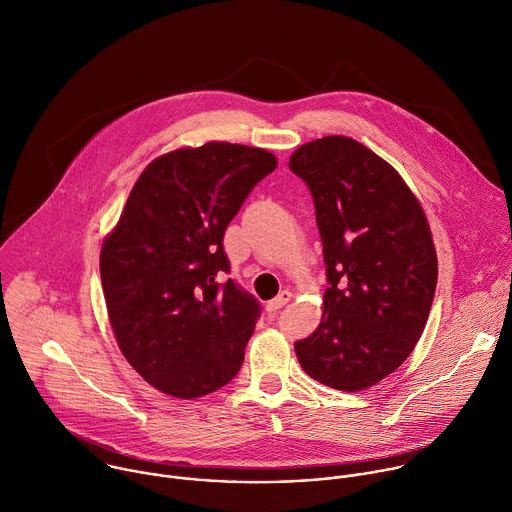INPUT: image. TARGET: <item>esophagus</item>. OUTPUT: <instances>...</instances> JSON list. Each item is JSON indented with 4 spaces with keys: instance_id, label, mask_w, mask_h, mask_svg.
Returning a JSON list of instances; mask_svg holds the SVG:
<instances>
[{
    "instance_id": "34e87169",
    "label": "esophagus",
    "mask_w": 512,
    "mask_h": 512,
    "mask_svg": "<svg viewBox=\"0 0 512 512\" xmlns=\"http://www.w3.org/2000/svg\"><path fill=\"white\" fill-rule=\"evenodd\" d=\"M289 301H291V293H289V291H281L273 301H269L267 309H269V311H279V309L285 307Z\"/></svg>"
}]
</instances>
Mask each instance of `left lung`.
I'll list each match as a JSON object with an SVG mask.
<instances>
[{"label":"left lung","instance_id":"1","mask_svg":"<svg viewBox=\"0 0 512 512\" xmlns=\"http://www.w3.org/2000/svg\"><path fill=\"white\" fill-rule=\"evenodd\" d=\"M289 169L313 195L329 283L297 359L331 389H367L403 365L427 325L439 275L427 217L401 175L351 137L305 143Z\"/></svg>","mask_w":512,"mask_h":512}]
</instances>
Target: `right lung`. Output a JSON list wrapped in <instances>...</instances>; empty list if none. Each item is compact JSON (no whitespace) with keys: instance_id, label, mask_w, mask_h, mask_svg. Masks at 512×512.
<instances>
[{"instance_id":"right-lung-1","label":"right lung","mask_w":512,"mask_h":512,"mask_svg":"<svg viewBox=\"0 0 512 512\" xmlns=\"http://www.w3.org/2000/svg\"><path fill=\"white\" fill-rule=\"evenodd\" d=\"M265 149L205 143L155 159L101 247L109 321L129 365L179 399L209 395L241 369L261 315L233 279L223 235L273 173Z\"/></svg>"}]
</instances>
